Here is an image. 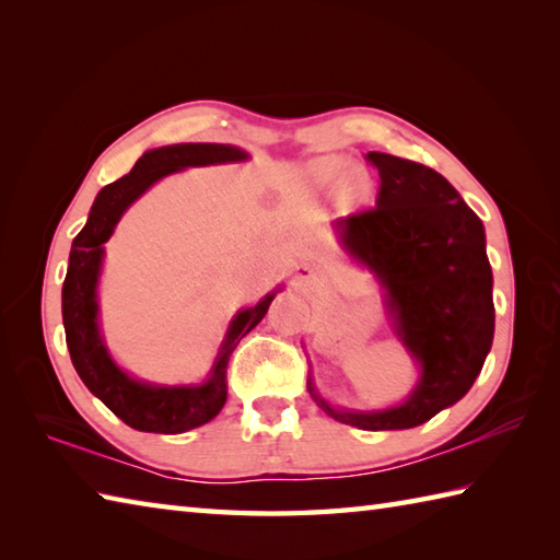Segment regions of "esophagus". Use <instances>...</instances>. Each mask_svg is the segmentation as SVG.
Masks as SVG:
<instances>
[{"mask_svg":"<svg viewBox=\"0 0 560 560\" xmlns=\"http://www.w3.org/2000/svg\"><path fill=\"white\" fill-rule=\"evenodd\" d=\"M311 271H313L311 267H307V265H301V267H299V277H301V279H305V277H311Z\"/></svg>","mask_w":560,"mask_h":560,"instance_id":"1","label":"esophagus"}]
</instances>
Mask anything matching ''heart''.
<instances>
[{"label": "heart", "instance_id": "obj_1", "mask_svg": "<svg viewBox=\"0 0 560 560\" xmlns=\"http://www.w3.org/2000/svg\"><path fill=\"white\" fill-rule=\"evenodd\" d=\"M347 161L343 159H337V156H331V159H323V161H317V165H315V173H317V177L319 180H325V183H335V180H339V177L347 173ZM349 189L353 195H365V189H368V185H365V180L363 177H351V183H349Z\"/></svg>", "mask_w": 560, "mask_h": 560}]
</instances>
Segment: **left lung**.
Here are the masks:
<instances>
[{
    "mask_svg": "<svg viewBox=\"0 0 560 560\" xmlns=\"http://www.w3.org/2000/svg\"><path fill=\"white\" fill-rule=\"evenodd\" d=\"M380 175L375 207L337 221L349 253L371 267L387 289L389 311L407 349L421 363V383L395 409L317 407L361 431L421 425L467 395L493 341V273L483 223L457 189L428 165L371 151Z\"/></svg>",
    "mask_w": 560,
    "mask_h": 560,
    "instance_id": "8db88e82",
    "label": "left lung"
}]
</instances>
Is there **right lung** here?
Listing matches in <instances>:
<instances>
[{"instance_id":"add662e5","label":"right lung","mask_w":560,"mask_h":560,"mask_svg":"<svg viewBox=\"0 0 560 560\" xmlns=\"http://www.w3.org/2000/svg\"><path fill=\"white\" fill-rule=\"evenodd\" d=\"M247 153L225 144H177L147 151L120 180L103 187L93 201L89 221L71 243L67 279L62 287V319L67 349L79 377L93 395L135 431L144 433H185L205 425L217 416L229 395L225 368L233 349L249 329L267 315L273 293L265 295L255 307L237 313L221 347L213 373L199 387H153L127 377L105 351L98 335L96 281L103 259V243L115 231L125 209L141 197L163 175L187 165H209L243 161Z\"/></svg>"}]
</instances>
